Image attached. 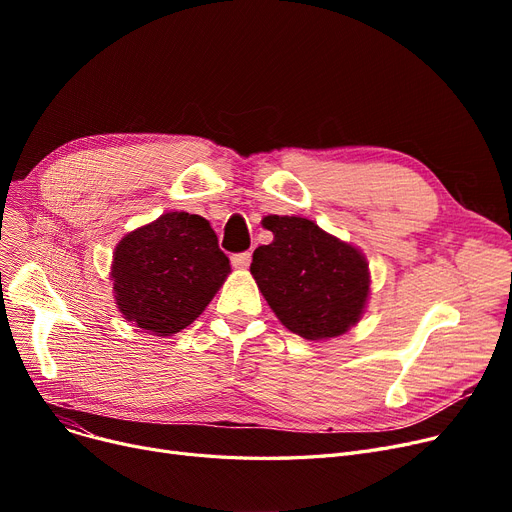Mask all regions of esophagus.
I'll return each mask as SVG.
<instances>
[{
    "instance_id": "esophagus-1",
    "label": "esophagus",
    "mask_w": 512,
    "mask_h": 512,
    "mask_svg": "<svg viewBox=\"0 0 512 512\" xmlns=\"http://www.w3.org/2000/svg\"><path fill=\"white\" fill-rule=\"evenodd\" d=\"M230 261H232L234 267H249V263H251V253H249V251L234 253V255L230 257Z\"/></svg>"
}]
</instances>
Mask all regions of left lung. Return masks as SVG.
Here are the masks:
<instances>
[{"instance_id": "left-lung-1", "label": "left lung", "mask_w": 512, "mask_h": 512, "mask_svg": "<svg viewBox=\"0 0 512 512\" xmlns=\"http://www.w3.org/2000/svg\"><path fill=\"white\" fill-rule=\"evenodd\" d=\"M270 245L253 253L251 274L282 324L307 340L334 338L359 321L369 274L363 255L307 218L267 215Z\"/></svg>"}]
</instances>
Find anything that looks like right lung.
Masks as SVG:
<instances>
[{"label": "right lung", "instance_id": "1", "mask_svg": "<svg viewBox=\"0 0 512 512\" xmlns=\"http://www.w3.org/2000/svg\"><path fill=\"white\" fill-rule=\"evenodd\" d=\"M228 272L230 261L209 222L186 211L164 213L126 234L112 265L124 319L157 336L191 326Z\"/></svg>", "mask_w": 512, "mask_h": 512}]
</instances>
